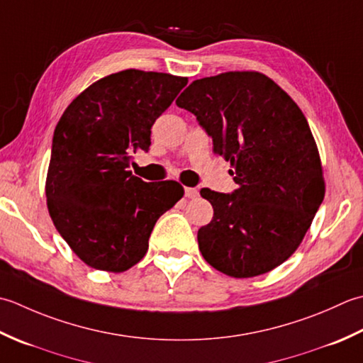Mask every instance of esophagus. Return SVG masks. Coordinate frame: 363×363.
Returning <instances> with one entry per match:
<instances>
[{
  "label": "esophagus",
  "mask_w": 363,
  "mask_h": 363,
  "mask_svg": "<svg viewBox=\"0 0 363 363\" xmlns=\"http://www.w3.org/2000/svg\"><path fill=\"white\" fill-rule=\"evenodd\" d=\"M199 196V191L196 188H184V197L186 199H196Z\"/></svg>",
  "instance_id": "obj_1"
}]
</instances>
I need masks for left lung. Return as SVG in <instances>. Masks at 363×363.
I'll return each instance as SVG.
<instances>
[{
    "label": "left lung",
    "instance_id": "8db88e82",
    "mask_svg": "<svg viewBox=\"0 0 363 363\" xmlns=\"http://www.w3.org/2000/svg\"><path fill=\"white\" fill-rule=\"evenodd\" d=\"M230 161L232 194L201 189L213 219L199 228L203 258L230 277H254L290 258L324 199L323 169L306 116L258 72L196 79L177 99Z\"/></svg>",
    "mask_w": 363,
    "mask_h": 363
}]
</instances>
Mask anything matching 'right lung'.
<instances>
[{"mask_svg": "<svg viewBox=\"0 0 363 363\" xmlns=\"http://www.w3.org/2000/svg\"><path fill=\"white\" fill-rule=\"evenodd\" d=\"M186 84L169 73L117 72L89 86L59 119L47 205L56 230L91 268L123 272L140 262L157 220L183 197L177 182L147 183L128 169Z\"/></svg>", "mask_w": 363, "mask_h": 363, "instance_id": "right-lung-1", "label": "right lung"}]
</instances>
